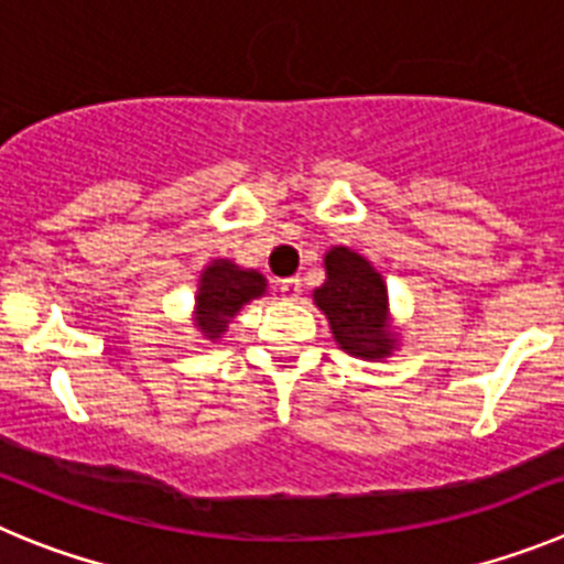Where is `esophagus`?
Listing matches in <instances>:
<instances>
[{"label":"esophagus","mask_w":564,"mask_h":564,"mask_svg":"<svg viewBox=\"0 0 564 564\" xmlns=\"http://www.w3.org/2000/svg\"><path fill=\"white\" fill-rule=\"evenodd\" d=\"M278 289H281L283 301H297L303 292V281L301 278H283V281L278 283Z\"/></svg>","instance_id":"esophagus-1"}]
</instances>
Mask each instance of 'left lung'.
I'll list each match as a JSON object with an SVG mask.
<instances>
[{
  "instance_id": "1",
  "label": "left lung",
  "mask_w": 564,
  "mask_h": 564,
  "mask_svg": "<svg viewBox=\"0 0 564 564\" xmlns=\"http://www.w3.org/2000/svg\"><path fill=\"white\" fill-rule=\"evenodd\" d=\"M312 297L326 314L343 351L362 359H384L393 354L388 286L368 258L348 247H332L326 252V283L314 289Z\"/></svg>"
}]
</instances>
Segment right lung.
<instances>
[{"instance_id":"right-lung-1","label":"right lung","mask_w":564,"mask_h":564,"mask_svg":"<svg viewBox=\"0 0 564 564\" xmlns=\"http://www.w3.org/2000/svg\"><path fill=\"white\" fill-rule=\"evenodd\" d=\"M267 292V278L258 270H241L219 258L202 270L196 289V326L207 339H219L241 308Z\"/></svg>"}]
</instances>
